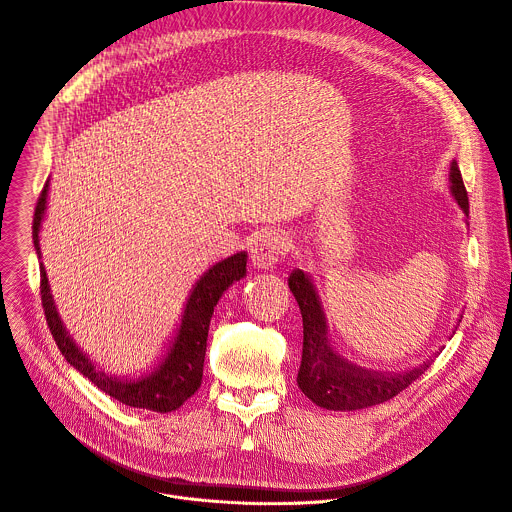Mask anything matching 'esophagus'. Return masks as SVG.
<instances>
[{"label":"esophagus","mask_w":512,"mask_h":512,"mask_svg":"<svg viewBox=\"0 0 512 512\" xmlns=\"http://www.w3.org/2000/svg\"><path fill=\"white\" fill-rule=\"evenodd\" d=\"M290 240L286 234L270 230V232H262L254 244H252V264L258 270H272L276 268V264L282 262L284 254L288 252Z\"/></svg>","instance_id":"obj_1"}]
</instances>
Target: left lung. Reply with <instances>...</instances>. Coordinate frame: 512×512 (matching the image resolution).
I'll use <instances>...</instances> for the list:
<instances>
[{"mask_svg": "<svg viewBox=\"0 0 512 512\" xmlns=\"http://www.w3.org/2000/svg\"><path fill=\"white\" fill-rule=\"evenodd\" d=\"M448 181L454 201L468 218V195L456 159L450 163ZM288 288L294 294L302 315V359L296 383L300 391L319 407L333 412L365 410V407L395 397L432 365V357L405 371H379L357 365L355 361L347 359L331 339L329 321L313 276L294 268L288 276Z\"/></svg>", "mask_w": 512, "mask_h": 512, "instance_id": "left-lung-1", "label": "left lung"}]
</instances>
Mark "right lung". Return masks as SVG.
Here are the masks:
<instances>
[{
	"mask_svg": "<svg viewBox=\"0 0 512 512\" xmlns=\"http://www.w3.org/2000/svg\"><path fill=\"white\" fill-rule=\"evenodd\" d=\"M48 189H50V179L46 181L42 195L38 199L34 226H32L34 248L38 258H42L40 230L48 210ZM246 262H248V252H236L216 262L199 276V280L193 284V288L187 294L181 319L177 323L173 337L169 339L165 353L159 357L157 365L143 375H135V377L113 375L102 369L98 363H94L90 355H86L78 347V343L72 339L70 331L66 329L58 313L46 268L44 264H40L42 304H44L46 321L64 359L76 371L88 377L100 391H105L107 395L115 397L125 405L141 407V410H151L157 414L175 412L177 407H181L183 401L191 397L201 385L203 359H206L208 331L214 315V306L232 284H236L246 276Z\"/></svg>",
	"mask_w": 512,
	"mask_h": 512,
	"instance_id": "right-lung-1",
	"label": "right lung"
}]
</instances>
